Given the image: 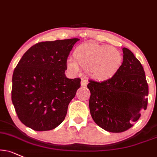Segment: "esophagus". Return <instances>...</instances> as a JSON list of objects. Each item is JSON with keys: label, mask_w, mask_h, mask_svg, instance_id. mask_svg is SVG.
Instances as JSON below:
<instances>
[{"label": "esophagus", "mask_w": 157, "mask_h": 157, "mask_svg": "<svg viewBox=\"0 0 157 157\" xmlns=\"http://www.w3.org/2000/svg\"><path fill=\"white\" fill-rule=\"evenodd\" d=\"M88 84L87 80L86 79H82V82H81V84H82V86H86V85Z\"/></svg>", "instance_id": "1"}]
</instances>
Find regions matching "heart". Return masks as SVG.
Instances as JSON below:
<instances>
[{
    "instance_id": "heart-1",
    "label": "heart",
    "mask_w": 157,
    "mask_h": 157,
    "mask_svg": "<svg viewBox=\"0 0 157 157\" xmlns=\"http://www.w3.org/2000/svg\"><path fill=\"white\" fill-rule=\"evenodd\" d=\"M73 58L67 61V67L77 72L79 66L86 69V73L96 81H105L116 75L123 62L119 50L107 45L85 43L78 45L73 51Z\"/></svg>"
}]
</instances>
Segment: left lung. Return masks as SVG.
I'll list each match as a JSON object with an SVG mask.
<instances>
[{"label": "left lung", "instance_id": "8db88e82", "mask_svg": "<svg viewBox=\"0 0 157 157\" xmlns=\"http://www.w3.org/2000/svg\"><path fill=\"white\" fill-rule=\"evenodd\" d=\"M123 63L111 78L101 82L90 80V109L97 124L108 132H122L146 110L148 85L140 62L127 48H123Z\"/></svg>", "mask_w": 157, "mask_h": 157}]
</instances>
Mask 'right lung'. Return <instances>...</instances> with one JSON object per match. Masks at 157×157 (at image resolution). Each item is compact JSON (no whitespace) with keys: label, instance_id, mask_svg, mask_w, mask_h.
Wrapping results in <instances>:
<instances>
[{"label":"right lung","instance_id":"obj_1","mask_svg":"<svg viewBox=\"0 0 157 157\" xmlns=\"http://www.w3.org/2000/svg\"><path fill=\"white\" fill-rule=\"evenodd\" d=\"M78 38L39 42L24 54L13 71L11 100L19 119L36 131L63 122L81 79L66 78L67 59Z\"/></svg>","mask_w":157,"mask_h":157}]
</instances>
